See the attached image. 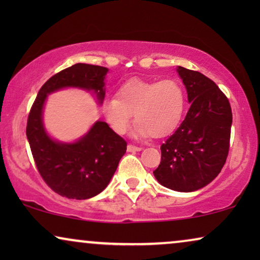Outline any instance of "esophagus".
Listing matches in <instances>:
<instances>
[{
  "label": "esophagus",
  "mask_w": 260,
  "mask_h": 260,
  "mask_svg": "<svg viewBox=\"0 0 260 260\" xmlns=\"http://www.w3.org/2000/svg\"><path fill=\"white\" fill-rule=\"evenodd\" d=\"M126 149H127V151H130V152H134V151H141V150H142V148H141V147H136V145H133V144H129V145H127Z\"/></svg>",
  "instance_id": "1"
}]
</instances>
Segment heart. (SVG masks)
<instances>
[{"instance_id": "obj_1", "label": "heart", "mask_w": 260, "mask_h": 260, "mask_svg": "<svg viewBox=\"0 0 260 260\" xmlns=\"http://www.w3.org/2000/svg\"><path fill=\"white\" fill-rule=\"evenodd\" d=\"M184 108L186 95L177 80L148 81L135 78L119 87L116 98L103 102L102 112L116 134H125L135 115L134 137H163L176 129Z\"/></svg>"}]
</instances>
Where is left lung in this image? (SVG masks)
I'll return each instance as SVG.
<instances>
[{
  "label": "left lung",
  "mask_w": 260,
  "mask_h": 260,
  "mask_svg": "<svg viewBox=\"0 0 260 260\" xmlns=\"http://www.w3.org/2000/svg\"><path fill=\"white\" fill-rule=\"evenodd\" d=\"M190 108L175 133L161 145L154 176L163 187L195 191L211 183L225 165L230 149L232 110L214 81L177 66Z\"/></svg>",
  "instance_id": "left-lung-1"
}]
</instances>
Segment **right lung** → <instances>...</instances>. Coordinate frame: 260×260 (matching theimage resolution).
<instances>
[{
    "label": "right lung",
    "instance_id": "1",
    "mask_svg": "<svg viewBox=\"0 0 260 260\" xmlns=\"http://www.w3.org/2000/svg\"><path fill=\"white\" fill-rule=\"evenodd\" d=\"M108 72L106 67L81 62L62 70L42 85L30 109L26 134L35 165L45 182L61 197L86 200L102 193L125 154L126 142L103 120L77 141L55 140L44 124L46 101L59 90L79 88L92 92L102 105Z\"/></svg>",
    "mask_w": 260,
    "mask_h": 260
}]
</instances>
